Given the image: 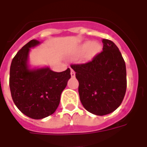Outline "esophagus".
I'll use <instances>...</instances> for the list:
<instances>
[{
  "mask_svg": "<svg viewBox=\"0 0 147 147\" xmlns=\"http://www.w3.org/2000/svg\"><path fill=\"white\" fill-rule=\"evenodd\" d=\"M76 76V72H75V71L73 69H71V77H75Z\"/></svg>",
  "mask_w": 147,
  "mask_h": 147,
  "instance_id": "esophagus-1",
  "label": "esophagus"
}]
</instances>
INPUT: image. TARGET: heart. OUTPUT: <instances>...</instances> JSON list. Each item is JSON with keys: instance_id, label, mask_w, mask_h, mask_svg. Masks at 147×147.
<instances>
[{"instance_id": "heart-1", "label": "heart", "mask_w": 147, "mask_h": 147, "mask_svg": "<svg viewBox=\"0 0 147 147\" xmlns=\"http://www.w3.org/2000/svg\"><path fill=\"white\" fill-rule=\"evenodd\" d=\"M100 49H101V45L99 43L96 42H87L80 46L79 52H80V53L83 54L85 52L87 51V56L91 57V56H94L96 53H98L100 51Z\"/></svg>"}]
</instances>
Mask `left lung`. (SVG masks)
Masks as SVG:
<instances>
[{
	"label": "left lung",
	"mask_w": 147,
	"mask_h": 147,
	"mask_svg": "<svg viewBox=\"0 0 147 147\" xmlns=\"http://www.w3.org/2000/svg\"><path fill=\"white\" fill-rule=\"evenodd\" d=\"M103 50L84 64H71L79 81L80 101L86 110L104 116L116 110L127 88L126 65L114 42L103 39Z\"/></svg>",
	"instance_id": "left-lung-1"
}]
</instances>
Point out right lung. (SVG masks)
Masks as SVG:
<instances>
[{
    "label": "right lung",
    "instance_id": "right-lung-1",
    "mask_svg": "<svg viewBox=\"0 0 147 147\" xmlns=\"http://www.w3.org/2000/svg\"><path fill=\"white\" fill-rule=\"evenodd\" d=\"M31 40L19 50L11 61L9 86L15 105L32 119L50 116L57 109L61 94L71 78L70 68L55 72L49 67L30 70L27 59L30 48L38 45Z\"/></svg>",
    "mask_w": 147,
    "mask_h": 147
}]
</instances>
